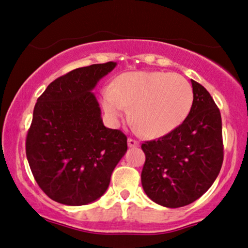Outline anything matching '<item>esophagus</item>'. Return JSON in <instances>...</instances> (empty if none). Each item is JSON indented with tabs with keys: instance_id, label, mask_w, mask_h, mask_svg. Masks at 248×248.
<instances>
[{
	"instance_id": "esophagus-1",
	"label": "esophagus",
	"mask_w": 248,
	"mask_h": 248,
	"mask_svg": "<svg viewBox=\"0 0 248 248\" xmlns=\"http://www.w3.org/2000/svg\"><path fill=\"white\" fill-rule=\"evenodd\" d=\"M127 146L133 148V147H139V141L135 140V139L132 138H129L127 139Z\"/></svg>"
}]
</instances>
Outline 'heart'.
<instances>
[{
	"label": "heart",
	"mask_w": 248,
	"mask_h": 248,
	"mask_svg": "<svg viewBox=\"0 0 248 248\" xmlns=\"http://www.w3.org/2000/svg\"><path fill=\"white\" fill-rule=\"evenodd\" d=\"M193 102V88L182 75L159 71L123 73L102 93L107 115L117 121L130 107L131 124L147 138H160L177 129Z\"/></svg>",
	"instance_id": "1"
}]
</instances>
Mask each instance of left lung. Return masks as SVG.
<instances>
[{
  "label": "left lung",
  "mask_w": 248,
  "mask_h": 248,
  "mask_svg": "<svg viewBox=\"0 0 248 248\" xmlns=\"http://www.w3.org/2000/svg\"><path fill=\"white\" fill-rule=\"evenodd\" d=\"M194 102L173 132L141 145L146 160L144 191L156 204L181 208L200 199L217 179L223 164L222 117L211 95L191 80Z\"/></svg>",
  "instance_id": "obj_1"
}]
</instances>
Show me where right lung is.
<instances>
[{
    "instance_id": "add662e5",
    "label": "right lung",
    "mask_w": 248,
    "mask_h": 248,
    "mask_svg": "<svg viewBox=\"0 0 248 248\" xmlns=\"http://www.w3.org/2000/svg\"><path fill=\"white\" fill-rule=\"evenodd\" d=\"M116 65L110 61L74 69L49 83L37 100L26 158L38 186L55 202H95L126 153V136L104 126L93 93Z\"/></svg>"
}]
</instances>
